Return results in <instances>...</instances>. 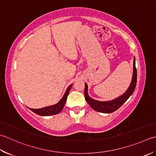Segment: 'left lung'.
Masks as SVG:
<instances>
[{
    "label": "left lung",
    "instance_id": "left-lung-1",
    "mask_svg": "<svg viewBox=\"0 0 156 156\" xmlns=\"http://www.w3.org/2000/svg\"><path fill=\"white\" fill-rule=\"evenodd\" d=\"M136 77L137 73L135 67V58L134 57L133 60V74L129 87L128 88L126 92L122 94L120 97H117L111 101H101L93 99L88 95V85L85 83L84 88V97L87 102L92 108L94 110L97 112L105 113V114H109L115 111H116L126 101L127 99L129 98L135 89L136 84Z\"/></svg>",
    "mask_w": 156,
    "mask_h": 156
}]
</instances>
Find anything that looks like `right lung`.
Masks as SVG:
<instances>
[{
    "label": "right lung",
    "instance_id": "right-lung-1",
    "mask_svg": "<svg viewBox=\"0 0 156 156\" xmlns=\"http://www.w3.org/2000/svg\"><path fill=\"white\" fill-rule=\"evenodd\" d=\"M72 84H73L69 85V86L68 87L62 98L57 103H56V104L51 105V106L45 107V108H42L40 109L30 108V109L33 112H34L35 114H38L39 115H42V116H48V115H55V114H59V113L63 109L64 105H65V103L66 102L67 98H68V94L70 89H71Z\"/></svg>",
    "mask_w": 156,
    "mask_h": 156
}]
</instances>
